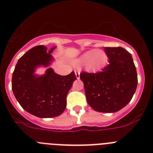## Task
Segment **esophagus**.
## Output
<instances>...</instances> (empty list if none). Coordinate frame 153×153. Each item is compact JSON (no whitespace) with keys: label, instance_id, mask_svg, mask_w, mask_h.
Here are the masks:
<instances>
[{"label":"esophagus","instance_id":"esophagus-1","mask_svg":"<svg viewBox=\"0 0 153 153\" xmlns=\"http://www.w3.org/2000/svg\"><path fill=\"white\" fill-rule=\"evenodd\" d=\"M79 72L78 71V70H75V75H76V79H79Z\"/></svg>","mask_w":153,"mask_h":153}]
</instances>
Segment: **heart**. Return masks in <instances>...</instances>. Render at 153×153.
Here are the masks:
<instances>
[{
  "label": "heart",
  "mask_w": 153,
  "mask_h": 153,
  "mask_svg": "<svg viewBox=\"0 0 153 153\" xmlns=\"http://www.w3.org/2000/svg\"><path fill=\"white\" fill-rule=\"evenodd\" d=\"M108 61L106 53L102 50H92L85 52L74 60L76 66H84L89 72H97L106 66Z\"/></svg>",
  "instance_id": "obj_1"
}]
</instances>
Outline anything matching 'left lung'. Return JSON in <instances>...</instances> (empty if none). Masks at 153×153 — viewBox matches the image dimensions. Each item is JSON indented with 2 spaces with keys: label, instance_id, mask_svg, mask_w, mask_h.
I'll return each instance as SVG.
<instances>
[{
  "label": "left lung",
  "instance_id": "left-lung-1",
  "mask_svg": "<svg viewBox=\"0 0 153 153\" xmlns=\"http://www.w3.org/2000/svg\"><path fill=\"white\" fill-rule=\"evenodd\" d=\"M109 64L97 74L81 73L86 100L95 111L115 113L130 102L137 87L132 55L123 47H104Z\"/></svg>",
  "mask_w": 153,
  "mask_h": 153
}]
</instances>
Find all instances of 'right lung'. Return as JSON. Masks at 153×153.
I'll return each instance as SVG.
<instances>
[{
	"mask_svg": "<svg viewBox=\"0 0 153 153\" xmlns=\"http://www.w3.org/2000/svg\"><path fill=\"white\" fill-rule=\"evenodd\" d=\"M56 47L49 51L44 45L31 48L19 59L12 75V90L17 100L24 110L40 118L63 113L67 93L76 79L74 71L61 76L50 67L54 60L51 53ZM39 67L47 68L45 74H36Z\"/></svg>",
	"mask_w": 153,
	"mask_h": 153,
	"instance_id": "add662e5",
	"label": "right lung"
}]
</instances>
